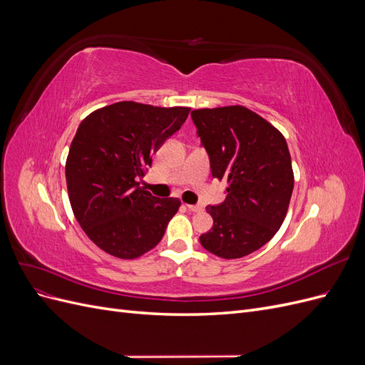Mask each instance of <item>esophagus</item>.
<instances>
[{"instance_id":"esophagus-1","label":"esophagus","mask_w":365,"mask_h":365,"mask_svg":"<svg viewBox=\"0 0 365 365\" xmlns=\"http://www.w3.org/2000/svg\"><path fill=\"white\" fill-rule=\"evenodd\" d=\"M187 208H189L190 212H201L202 205H200V204H187Z\"/></svg>"}]
</instances>
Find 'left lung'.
Segmentation results:
<instances>
[{"instance_id":"8db88e82","label":"left lung","mask_w":365,"mask_h":365,"mask_svg":"<svg viewBox=\"0 0 365 365\" xmlns=\"http://www.w3.org/2000/svg\"><path fill=\"white\" fill-rule=\"evenodd\" d=\"M212 176L228 182L224 202L208 205L213 227L200 236L217 257L239 259L272 239L288 212L294 173L280 132L245 106L195 109Z\"/></svg>"}]
</instances>
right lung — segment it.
<instances>
[{
  "label": "right lung",
  "mask_w": 365,
  "mask_h": 365,
  "mask_svg": "<svg viewBox=\"0 0 365 365\" xmlns=\"http://www.w3.org/2000/svg\"><path fill=\"white\" fill-rule=\"evenodd\" d=\"M189 113L118 102L77 128L65 165L71 208L86 236L111 256L135 259L157 247L178 212V197L152 196L138 180Z\"/></svg>",
  "instance_id": "add662e5"
}]
</instances>
